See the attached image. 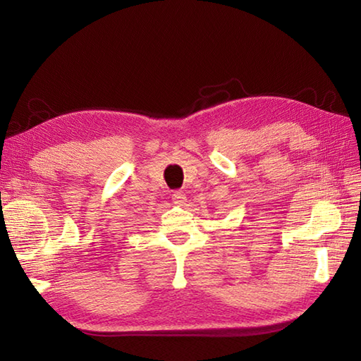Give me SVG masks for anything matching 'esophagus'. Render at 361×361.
<instances>
[{
	"label": "esophagus",
	"instance_id": "34e87169",
	"mask_svg": "<svg viewBox=\"0 0 361 361\" xmlns=\"http://www.w3.org/2000/svg\"><path fill=\"white\" fill-rule=\"evenodd\" d=\"M172 200L175 204H183L186 202V195H185V192H181V190H175V192L172 194Z\"/></svg>",
	"mask_w": 361,
	"mask_h": 361
}]
</instances>
